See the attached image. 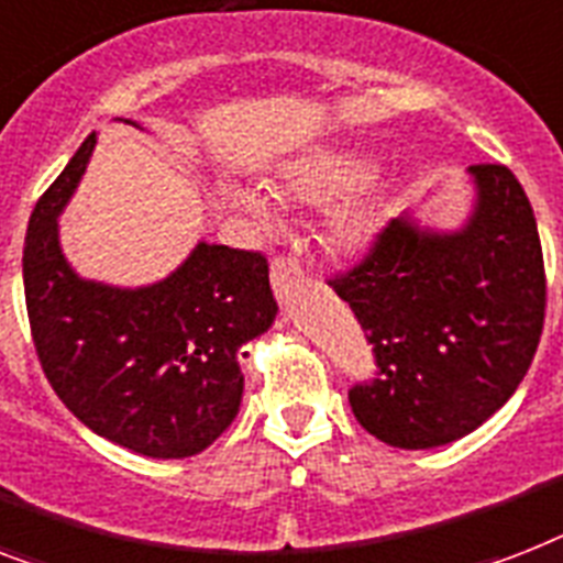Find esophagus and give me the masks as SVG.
<instances>
[{"mask_svg": "<svg viewBox=\"0 0 563 563\" xmlns=\"http://www.w3.org/2000/svg\"><path fill=\"white\" fill-rule=\"evenodd\" d=\"M303 286V272L297 266L295 260L277 257L272 263V289L277 295V300H286L295 289Z\"/></svg>", "mask_w": 563, "mask_h": 563, "instance_id": "1", "label": "esophagus"}]
</instances>
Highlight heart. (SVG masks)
Here are the masks:
<instances>
[{"mask_svg": "<svg viewBox=\"0 0 563 563\" xmlns=\"http://www.w3.org/2000/svg\"><path fill=\"white\" fill-rule=\"evenodd\" d=\"M369 167H373L369 155L358 153V150H314V153L283 164L277 176L268 181V194L283 208H332L341 201L327 222V240L332 249L353 254V251L367 249L382 225V190L376 185H364L358 191L354 189L367 178ZM219 196L228 208L249 217L251 225L263 234H272L277 228L274 210L251 187L222 181Z\"/></svg>", "mask_w": 563, "mask_h": 563, "instance_id": "1", "label": "heart"}]
</instances>
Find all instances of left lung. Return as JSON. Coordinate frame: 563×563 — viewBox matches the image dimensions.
I'll list each match as a JSON object with an SVG mask.
<instances>
[{"mask_svg":"<svg viewBox=\"0 0 563 563\" xmlns=\"http://www.w3.org/2000/svg\"><path fill=\"white\" fill-rule=\"evenodd\" d=\"M468 181L460 225H424L408 210L358 268L329 280L382 369L373 387L350 390L355 419L405 451L477 431L518 390L541 341L547 280L532 205L504 164H474Z\"/></svg>","mask_w":563,"mask_h":563,"instance_id":"obj_1","label":"left lung"}]
</instances>
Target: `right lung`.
Returning a JSON list of instances; mask_svg holds the SVG:
<instances>
[{
	"instance_id": "1",
	"label": "right lung",
	"mask_w": 563,
	"mask_h": 563,
	"mask_svg": "<svg viewBox=\"0 0 563 563\" xmlns=\"http://www.w3.org/2000/svg\"><path fill=\"white\" fill-rule=\"evenodd\" d=\"M95 144L91 132L29 219L22 283L36 355L89 431L155 460L194 456L240 413V350L277 318L268 263L199 240L147 286L77 274L59 242V217Z\"/></svg>"
}]
</instances>
